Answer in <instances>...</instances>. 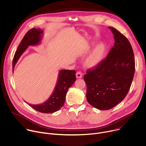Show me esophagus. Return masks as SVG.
I'll list each match as a JSON object with an SVG mask.
<instances>
[{"instance_id":"esophagus-1","label":"esophagus","mask_w":146,"mask_h":146,"mask_svg":"<svg viewBox=\"0 0 146 146\" xmlns=\"http://www.w3.org/2000/svg\"><path fill=\"white\" fill-rule=\"evenodd\" d=\"M76 76L77 78H82V76H83V75H82V74L81 72L78 71V72H77L76 74Z\"/></svg>"}]
</instances>
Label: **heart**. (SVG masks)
<instances>
[{"mask_svg":"<svg viewBox=\"0 0 146 146\" xmlns=\"http://www.w3.org/2000/svg\"><path fill=\"white\" fill-rule=\"evenodd\" d=\"M105 52V47L102 44L97 45L90 54L87 58L86 64L87 66L93 67L96 66L101 60Z\"/></svg>","mask_w":146,"mask_h":146,"instance_id":"heart-1","label":"heart"}]
</instances>
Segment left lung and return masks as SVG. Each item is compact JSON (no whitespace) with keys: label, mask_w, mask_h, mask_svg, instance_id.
Segmentation results:
<instances>
[{"label":"left lung","mask_w":146,"mask_h":146,"mask_svg":"<svg viewBox=\"0 0 146 146\" xmlns=\"http://www.w3.org/2000/svg\"><path fill=\"white\" fill-rule=\"evenodd\" d=\"M114 45L106 59L84 76L88 102L100 110H109L127 96L135 73V57L128 40L112 27Z\"/></svg>","instance_id":"left-lung-1"}]
</instances>
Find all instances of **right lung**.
Masks as SVG:
<instances>
[{"label":"right lung","mask_w":146,"mask_h":146,"mask_svg":"<svg viewBox=\"0 0 146 146\" xmlns=\"http://www.w3.org/2000/svg\"><path fill=\"white\" fill-rule=\"evenodd\" d=\"M43 31L41 29L33 28L28 31L15 53L13 60V72L18 60L29 46L39 45L42 39ZM74 70H62L59 71L57 81L49 98L44 102L33 105L26 102L34 109L44 113H52L59 110L64 105L67 92L76 80Z\"/></svg>","instance_id":"1"}]
</instances>
